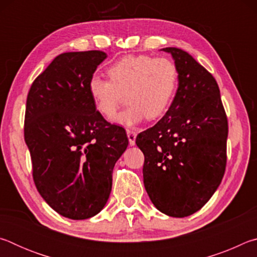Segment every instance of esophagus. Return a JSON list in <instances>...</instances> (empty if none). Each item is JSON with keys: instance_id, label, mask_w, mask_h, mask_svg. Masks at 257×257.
<instances>
[{"instance_id": "esophagus-1", "label": "esophagus", "mask_w": 257, "mask_h": 257, "mask_svg": "<svg viewBox=\"0 0 257 257\" xmlns=\"http://www.w3.org/2000/svg\"><path fill=\"white\" fill-rule=\"evenodd\" d=\"M127 136H128V139H129V145L134 146L135 142H136V137H137L136 132H134V130H132V129H128L127 130Z\"/></svg>"}]
</instances>
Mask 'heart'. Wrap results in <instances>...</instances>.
<instances>
[{"label":"heart","mask_w":257,"mask_h":257,"mask_svg":"<svg viewBox=\"0 0 257 257\" xmlns=\"http://www.w3.org/2000/svg\"><path fill=\"white\" fill-rule=\"evenodd\" d=\"M110 80L93 76L88 93L98 113L111 119L124 101L129 104L114 119L125 127L162 116L175 96L178 68L167 58L150 55H127L107 68Z\"/></svg>","instance_id":"1"}]
</instances>
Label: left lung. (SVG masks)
<instances>
[{
	"label": "left lung",
	"mask_w": 257,
	"mask_h": 257,
	"mask_svg": "<svg viewBox=\"0 0 257 257\" xmlns=\"http://www.w3.org/2000/svg\"><path fill=\"white\" fill-rule=\"evenodd\" d=\"M178 89L169 110L136 144L144 153V186L164 214L185 217L205 205L227 164L228 120L217 82L193 56L177 47Z\"/></svg>",
	"instance_id": "obj_1"
}]
</instances>
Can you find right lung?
Returning a JSON list of instances; mask_svg holds the SVG:
<instances>
[{"label": "right lung", "mask_w": 257, "mask_h": 257, "mask_svg": "<svg viewBox=\"0 0 257 257\" xmlns=\"http://www.w3.org/2000/svg\"><path fill=\"white\" fill-rule=\"evenodd\" d=\"M102 51L56 56L30 87L25 142L33 178L44 201L64 217L96 215L110 196L114 164L128 146L125 130L96 111L88 81Z\"/></svg>", "instance_id": "add662e5"}]
</instances>
